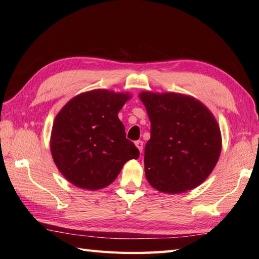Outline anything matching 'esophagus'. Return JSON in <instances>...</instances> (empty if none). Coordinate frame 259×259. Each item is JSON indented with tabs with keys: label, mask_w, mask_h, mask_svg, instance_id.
<instances>
[{
	"label": "esophagus",
	"mask_w": 259,
	"mask_h": 259,
	"mask_svg": "<svg viewBox=\"0 0 259 259\" xmlns=\"http://www.w3.org/2000/svg\"><path fill=\"white\" fill-rule=\"evenodd\" d=\"M135 145H136L137 148H138L139 151L142 152V149H144V142H142L141 140H138V141L135 142Z\"/></svg>",
	"instance_id": "1"
}]
</instances>
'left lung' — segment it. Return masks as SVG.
<instances>
[{"label": "left lung", "instance_id": "1", "mask_svg": "<svg viewBox=\"0 0 259 259\" xmlns=\"http://www.w3.org/2000/svg\"><path fill=\"white\" fill-rule=\"evenodd\" d=\"M150 119L145 171L153 188L180 194L196 188L211 174L221 156V129L199 100L180 93L141 92Z\"/></svg>", "mask_w": 259, "mask_h": 259}]
</instances>
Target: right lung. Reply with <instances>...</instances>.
<instances>
[{
  "mask_svg": "<svg viewBox=\"0 0 259 259\" xmlns=\"http://www.w3.org/2000/svg\"><path fill=\"white\" fill-rule=\"evenodd\" d=\"M129 93L97 89L75 96L54 119L50 149L64 178L82 189L97 190L118 177L139 150L125 138L118 113Z\"/></svg>",
  "mask_w": 259,
  "mask_h": 259,
  "instance_id": "right-lung-1",
  "label": "right lung"
}]
</instances>
